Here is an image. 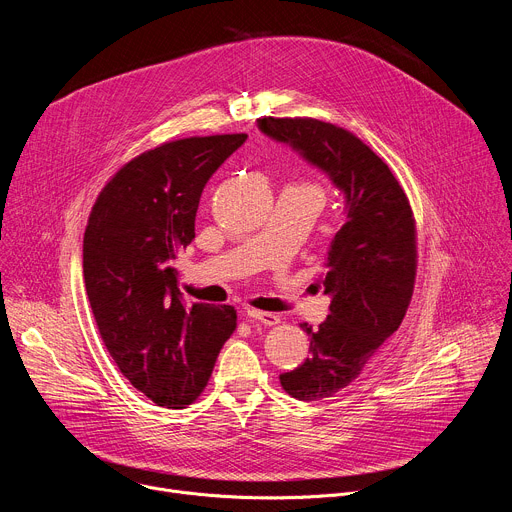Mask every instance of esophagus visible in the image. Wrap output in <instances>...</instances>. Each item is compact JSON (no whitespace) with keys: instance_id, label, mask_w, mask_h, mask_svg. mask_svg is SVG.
I'll list each match as a JSON object with an SVG mask.
<instances>
[{"instance_id":"esophagus-1","label":"esophagus","mask_w":512,"mask_h":512,"mask_svg":"<svg viewBox=\"0 0 512 512\" xmlns=\"http://www.w3.org/2000/svg\"><path fill=\"white\" fill-rule=\"evenodd\" d=\"M243 316L247 318V320H251V322H259V324H265V326H275V324H279V316H275V314H271V312H261V310H245L243 312Z\"/></svg>"}]
</instances>
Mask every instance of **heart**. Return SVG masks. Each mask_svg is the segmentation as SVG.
I'll use <instances>...</instances> for the list:
<instances>
[{"label":"heart","instance_id":"b5f03b06","mask_svg":"<svg viewBox=\"0 0 512 512\" xmlns=\"http://www.w3.org/2000/svg\"><path fill=\"white\" fill-rule=\"evenodd\" d=\"M306 188H308V190H312V192H314V194H318V196H320V190H318V188H316V186H306Z\"/></svg>","mask_w":512,"mask_h":512}]
</instances>
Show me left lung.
<instances>
[{"instance_id":"1","label":"left lung","mask_w":512,"mask_h":512,"mask_svg":"<svg viewBox=\"0 0 512 512\" xmlns=\"http://www.w3.org/2000/svg\"><path fill=\"white\" fill-rule=\"evenodd\" d=\"M257 125L328 174L346 204L322 277L330 314L318 330L302 324L310 356L279 375L291 397L320 401L348 387L401 326L417 271L415 218L389 166L354 133L310 117H263Z\"/></svg>"}]
</instances>
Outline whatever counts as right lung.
<instances>
[{"instance_id": "right-lung-1", "label": "right lung", "mask_w": 512, "mask_h": 512, "mask_svg": "<svg viewBox=\"0 0 512 512\" xmlns=\"http://www.w3.org/2000/svg\"><path fill=\"white\" fill-rule=\"evenodd\" d=\"M245 139L186 137L143 152L107 182L89 216L83 275L99 334L123 377L160 407L198 399L237 328L233 306L182 300L174 261L194 239L208 178Z\"/></svg>"}]
</instances>
